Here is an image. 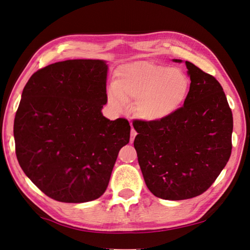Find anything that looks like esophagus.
<instances>
[{
    "instance_id": "1",
    "label": "esophagus",
    "mask_w": 250,
    "mask_h": 250,
    "mask_svg": "<svg viewBox=\"0 0 250 250\" xmlns=\"http://www.w3.org/2000/svg\"><path fill=\"white\" fill-rule=\"evenodd\" d=\"M137 135V132L134 130V127H133V125H132V130H131V139H130V142L131 143H133L134 142V138H135V136Z\"/></svg>"
}]
</instances>
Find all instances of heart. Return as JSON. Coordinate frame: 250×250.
<instances>
[{
	"mask_svg": "<svg viewBox=\"0 0 250 250\" xmlns=\"http://www.w3.org/2000/svg\"><path fill=\"white\" fill-rule=\"evenodd\" d=\"M189 78L181 68L151 61H138L120 66L115 72L107 100L117 111L135 101L138 116L157 123L172 116L187 98Z\"/></svg>",
	"mask_w": 250,
	"mask_h": 250,
	"instance_id": "heart-1",
	"label": "heart"
}]
</instances>
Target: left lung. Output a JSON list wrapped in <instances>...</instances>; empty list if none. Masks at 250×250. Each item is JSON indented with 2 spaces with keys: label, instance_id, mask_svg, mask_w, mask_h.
<instances>
[{
  "label": "left lung",
  "instance_id": "left-lung-1",
  "mask_svg": "<svg viewBox=\"0 0 250 250\" xmlns=\"http://www.w3.org/2000/svg\"><path fill=\"white\" fill-rule=\"evenodd\" d=\"M186 66L191 83L184 105L163 121L133 123L138 133L134 146L146 187L170 201L204 193L232 149V112L222 85L193 63L186 61Z\"/></svg>",
  "mask_w": 250,
  "mask_h": 250
}]
</instances>
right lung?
Instances as JSON below:
<instances>
[{"label":"right lung","instance_id":"add662e5","mask_svg":"<svg viewBox=\"0 0 250 250\" xmlns=\"http://www.w3.org/2000/svg\"><path fill=\"white\" fill-rule=\"evenodd\" d=\"M104 60L53 63L30 77L16 113V154L24 173L50 198L94 201L104 193L118 152L129 144L125 118L110 120Z\"/></svg>","mask_w":250,"mask_h":250}]
</instances>
